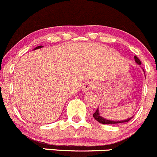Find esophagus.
<instances>
[{"label": "esophagus", "instance_id": "obj_1", "mask_svg": "<svg viewBox=\"0 0 157 157\" xmlns=\"http://www.w3.org/2000/svg\"><path fill=\"white\" fill-rule=\"evenodd\" d=\"M97 88V84L94 82H87L84 85L83 88V91H89V90H93V89H95Z\"/></svg>", "mask_w": 157, "mask_h": 157}]
</instances>
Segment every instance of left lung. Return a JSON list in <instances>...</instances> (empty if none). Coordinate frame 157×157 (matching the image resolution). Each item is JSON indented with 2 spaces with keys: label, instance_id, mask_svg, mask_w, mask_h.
Instances as JSON below:
<instances>
[{
  "label": "left lung",
  "instance_id": "left-lung-1",
  "mask_svg": "<svg viewBox=\"0 0 157 157\" xmlns=\"http://www.w3.org/2000/svg\"><path fill=\"white\" fill-rule=\"evenodd\" d=\"M134 59H135V62L136 63V64L138 65H141V62L140 60L139 59L137 58V57L136 56H134ZM143 71L144 72V70L143 69ZM93 117H94V118L97 121H98L99 123L101 124H122V123H125V122H128L133 117H130V118H128L126 119V120H123V121H112V120H108V119H106L105 118V117H103L102 116H101L100 114V112H99V110H98V109L96 110L95 112L93 114Z\"/></svg>",
  "mask_w": 157,
  "mask_h": 157
}]
</instances>
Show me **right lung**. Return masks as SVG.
Segmentation results:
<instances>
[{
    "mask_svg": "<svg viewBox=\"0 0 157 157\" xmlns=\"http://www.w3.org/2000/svg\"><path fill=\"white\" fill-rule=\"evenodd\" d=\"M43 47V46H37V47H36L35 49H34V50H35V49H40V48H42Z\"/></svg>",
    "mask_w": 157,
    "mask_h": 157,
    "instance_id": "obj_1",
    "label": "right lung"
}]
</instances>
